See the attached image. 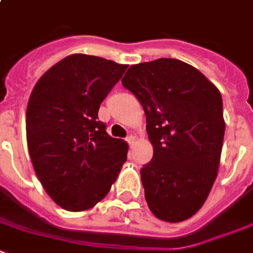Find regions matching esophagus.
Returning a JSON list of instances; mask_svg holds the SVG:
<instances>
[{"instance_id": "obj_1", "label": "esophagus", "mask_w": 253, "mask_h": 253, "mask_svg": "<svg viewBox=\"0 0 253 253\" xmlns=\"http://www.w3.org/2000/svg\"><path fill=\"white\" fill-rule=\"evenodd\" d=\"M134 141H135V138L134 137H133V135H128V137H126V142H128L129 145H133V143H134Z\"/></svg>"}]
</instances>
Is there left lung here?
Here are the masks:
<instances>
[{"label": "left lung", "instance_id": "obj_1", "mask_svg": "<svg viewBox=\"0 0 253 253\" xmlns=\"http://www.w3.org/2000/svg\"><path fill=\"white\" fill-rule=\"evenodd\" d=\"M122 84L145 110L154 147L141 169L147 206L167 222L187 220L217 177L225 134L221 93L195 67L172 58L133 64Z\"/></svg>", "mask_w": 253, "mask_h": 253}]
</instances>
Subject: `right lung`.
Wrapping results in <instances>:
<instances>
[{
    "instance_id": "add662e5",
    "label": "right lung",
    "mask_w": 253,
    "mask_h": 253,
    "mask_svg": "<svg viewBox=\"0 0 253 253\" xmlns=\"http://www.w3.org/2000/svg\"><path fill=\"white\" fill-rule=\"evenodd\" d=\"M126 64L72 54L33 87L27 106V143L33 168L51 199L71 212L101 202L126 162L128 143L112 138L98 110Z\"/></svg>"
}]
</instances>
